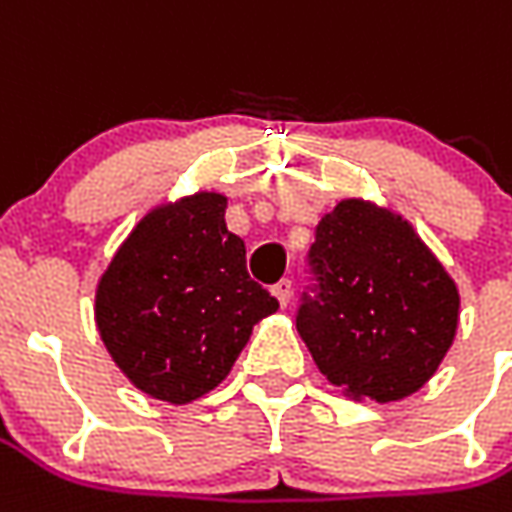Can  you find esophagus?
<instances>
[{
    "label": "esophagus",
    "instance_id": "obj_1",
    "mask_svg": "<svg viewBox=\"0 0 512 512\" xmlns=\"http://www.w3.org/2000/svg\"><path fill=\"white\" fill-rule=\"evenodd\" d=\"M271 293L277 296V302H280L282 307H288V302H291V280H280L271 288Z\"/></svg>",
    "mask_w": 512,
    "mask_h": 512
}]
</instances>
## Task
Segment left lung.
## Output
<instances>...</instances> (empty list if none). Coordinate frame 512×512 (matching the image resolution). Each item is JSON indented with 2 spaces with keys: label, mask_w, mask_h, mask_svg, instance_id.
Segmentation results:
<instances>
[{
  "label": "left lung",
  "mask_w": 512,
  "mask_h": 512,
  "mask_svg": "<svg viewBox=\"0 0 512 512\" xmlns=\"http://www.w3.org/2000/svg\"><path fill=\"white\" fill-rule=\"evenodd\" d=\"M318 296L296 330L318 371L352 399L399 402L424 388L457 335L460 291L413 224L366 199L324 213L310 246Z\"/></svg>",
  "instance_id": "1"
}]
</instances>
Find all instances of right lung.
I'll use <instances>...</instances> for the list:
<instances>
[{"label":"right lung","instance_id":"1","mask_svg":"<svg viewBox=\"0 0 512 512\" xmlns=\"http://www.w3.org/2000/svg\"><path fill=\"white\" fill-rule=\"evenodd\" d=\"M227 196L199 191L155 205L96 285L99 338L146 396L188 405L227 380L252 327L280 302L246 271L227 230Z\"/></svg>","mask_w":512,"mask_h":512}]
</instances>
